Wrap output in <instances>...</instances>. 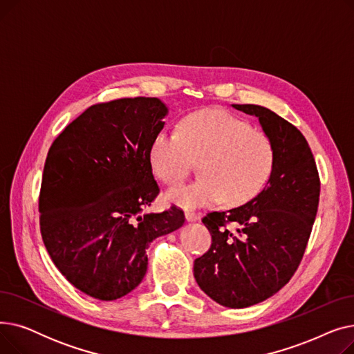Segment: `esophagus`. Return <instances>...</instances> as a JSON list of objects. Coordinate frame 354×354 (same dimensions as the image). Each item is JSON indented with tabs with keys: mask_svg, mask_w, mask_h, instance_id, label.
<instances>
[{
	"mask_svg": "<svg viewBox=\"0 0 354 354\" xmlns=\"http://www.w3.org/2000/svg\"><path fill=\"white\" fill-rule=\"evenodd\" d=\"M185 218H187V221L189 222H195L198 221V214L195 211H187L185 212Z\"/></svg>",
	"mask_w": 354,
	"mask_h": 354,
	"instance_id": "esophagus-1",
	"label": "esophagus"
}]
</instances>
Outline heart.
<instances>
[{
  "instance_id": "heart-1",
  "label": "heart",
  "mask_w": 354,
  "mask_h": 354,
  "mask_svg": "<svg viewBox=\"0 0 354 354\" xmlns=\"http://www.w3.org/2000/svg\"><path fill=\"white\" fill-rule=\"evenodd\" d=\"M153 174L167 185L188 176L199 162L202 178L166 192V199L192 209L225 199L243 205L267 185L275 166V147L270 136L225 110H202L185 118L179 133L163 129L149 149Z\"/></svg>"
}]
</instances>
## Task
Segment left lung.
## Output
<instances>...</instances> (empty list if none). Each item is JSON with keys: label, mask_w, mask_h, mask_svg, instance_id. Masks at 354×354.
<instances>
[{"label": "left lung", "mask_w": 354, "mask_h": 354, "mask_svg": "<svg viewBox=\"0 0 354 354\" xmlns=\"http://www.w3.org/2000/svg\"><path fill=\"white\" fill-rule=\"evenodd\" d=\"M258 118L275 147L266 188L250 202L202 218L211 248L194 263L201 290L230 308L261 303L299 268L319 208L320 178L299 129L267 107L232 104Z\"/></svg>", "instance_id": "8db88e82"}]
</instances>
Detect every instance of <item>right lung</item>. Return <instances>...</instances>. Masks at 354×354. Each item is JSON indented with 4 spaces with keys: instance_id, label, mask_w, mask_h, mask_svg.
Segmentation results:
<instances>
[{
    "instance_id": "obj_1",
    "label": "right lung",
    "mask_w": 354,
    "mask_h": 354,
    "mask_svg": "<svg viewBox=\"0 0 354 354\" xmlns=\"http://www.w3.org/2000/svg\"><path fill=\"white\" fill-rule=\"evenodd\" d=\"M166 115L156 97L93 104L47 153L39 199L43 243L66 280L93 299L111 301L135 290L152 241L185 222L176 207L143 212L160 191L149 149Z\"/></svg>"
}]
</instances>
